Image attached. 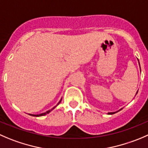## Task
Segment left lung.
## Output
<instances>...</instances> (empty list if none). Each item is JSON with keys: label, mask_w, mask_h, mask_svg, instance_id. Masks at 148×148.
<instances>
[{"label": "left lung", "mask_w": 148, "mask_h": 148, "mask_svg": "<svg viewBox=\"0 0 148 148\" xmlns=\"http://www.w3.org/2000/svg\"><path fill=\"white\" fill-rule=\"evenodd\" d=\"M138 61H139V60H138ZM139 64H140V63H139ZM140 71H141V69H140ZM137 92H138V91H137V92H136V95L137 94ZM120 110H121V108L120 109ZM119 110H118V111H119ZM118 111H116V112H109V113H108V114H110V115H111V114H115V113H117Z\"/></svg>", "instance_id": "obj_1"}]
</instances>
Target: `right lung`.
<instances>
[{"label":"right lung","instance_id":"right-lung-1","mask_svg":"<svg viewBox=\"0 0 148 148\" xmlns=\"http://www.w3.org/2000/svg\"><path fill=\"white\" fill-rule=\"evenodd\" d=\"M61 100H62V98H61V100H60V101L59 102H58V104H57V106H58V104H59V103H61ZM56 106H55V107H53V108L52 109H51V110H47V111H46V112H45V113H42V114H36V115H35V114H29V115H30V116H36V117H39V116H45V115H46V114H49V113L50 112H51V110H53V109H54V108H55L56 107Z\"/></svg>","mask_w":148,"mask_h":148}]
</instances>
